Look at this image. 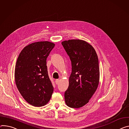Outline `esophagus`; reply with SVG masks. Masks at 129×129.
Listing matches in <instances>:
<instances>
[{"label":"esophagus","mask_w":129,"mask_h":129,"mask_svg":"<svg viewBox=\"0 0 129 129\" xmlns=\"http://www.w3.org/2000/svg\"><path fill=\"white\" fill-rule=\"evenodd\" d=\"M55 84H58V83H59V80H58V79H56V80H55Z\"/></svg>","instance_id":"esophagus-1"}]
</instances>
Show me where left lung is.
<instances>
[{"label":"left lung","mask_w":129,"mask_h":129,"mask_svg":"<svg viewBox=\"0 0 129 129\" xmlns=\"http://www.w3.org/2000/svg\"><path fill=\"white\" fill-rule=\"evenodd\" d=\"M62 44L72 62V72L65 92L68 107L80 108L86 104L96 91L99 83L98 58L93 47L81 40H69Z\"/></svg>","instance_id":"8db88e82"}]
</instances>
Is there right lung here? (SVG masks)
<instances>
[{
	"mask_svg": "<svg viewBox=\"0 0 129 129\" xmlns=\"http://www.w3.org/2000/svg\"><path fill=\"white\" fill-rule=\"evenodd\" d=\"M54 46L48 41L33 43L25 47L17 58L15 83L22 97L32 106H44L52 95L46 60Z\"/></svg>",
	"mask_w": 129,
	"mask_h": 129,
	"instance_id": "1",
	"label": "right lung"
}]
</instances>
